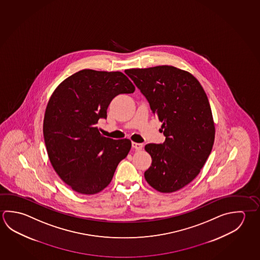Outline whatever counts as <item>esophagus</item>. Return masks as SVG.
<instances>
[{"mask_svg":"<svg viewBox=\"0 0 260 260\" xmlns=\"http://www.w3.org/2000/svg\"><path fill=\"white\" fill-rule=\"evenodd\" d=\"M132 147L135 149L136 150H142V148H143V145L141 144V143H137V142H132Z\"/></svg>","mask_w":260,"mask_h":260,"instance_id":"1","label":"esophagus"}]
</instances>
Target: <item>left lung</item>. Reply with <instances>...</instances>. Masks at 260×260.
Listing matches in <instances>:
<instances>
[{
	"label": "left lung",
	"mask_w": 260,
	"mask_h": 260,
	"mask_svg": "<svg viewBox=\"0 0 260 260\" xmlns=\"http://www.w3.org/2000/svg\"><path fill=\"white\" fill-rule=\"evenodd\" d=\"M125 72L162 122L166 137L162 144L145 146L152 159L146 181L160 192L178 191L199 174L213 149L215 128L208 98L191 73L173 66Z\"/></svg>",
	"instance_id": "8db88e82"
}]
</instances>
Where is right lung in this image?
<instances>
[{"mask_svg":"<svg viewBox=\"0 0 260 260\" xmlns=\"http://www.w3.org/2000/svg\"><path fill=\"white\" fill-rule=\"evenodd\" d=\"M134 91L122 72L83 69L51 95L43 124L46 150L55 173L73 191L95 194L104 190L127 157L132 141L102 136L96 124L107 118L115 96Z\"/></svg>","mask_w":260,"mask_h":260,"instance_id":"obj_1","label":"right lung"}]
</instances>
